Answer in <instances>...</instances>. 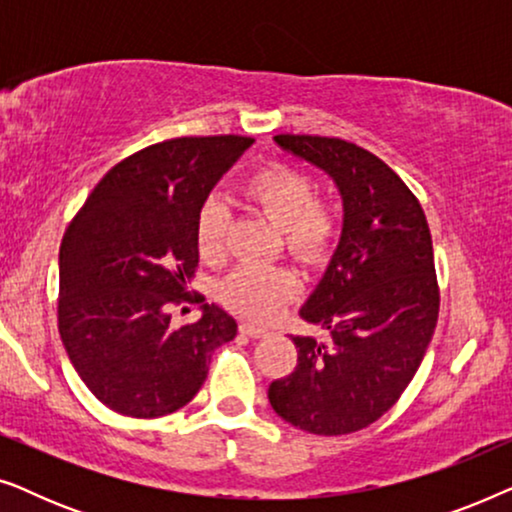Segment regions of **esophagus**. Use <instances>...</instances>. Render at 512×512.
Here are the masks:
<instances>
[{"instance_id": "obj_1", "label": "esophagus", "mask_w": 512, "mask_h": 512, "mask_svg": "<svg viewBox=\"0 0 512 512\" xmlns=\"http://www.w3.org/2000/svg\"><path fill=\"white\" fill-rule=\"evenodd\" d=\"M240 331L244 335H249V338H265L270 331L265 326H258V324H240Z\"/></svg>"}]
</instances>
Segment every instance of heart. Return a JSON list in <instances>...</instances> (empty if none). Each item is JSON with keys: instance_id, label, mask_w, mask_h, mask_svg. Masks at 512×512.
Instances as JSON below:
<instances>
[{"instance_id": "b5f03b06", "label": "heart", "mask_w": 512, "mask_h": 512, "mask_svg": "<svg viewBox=\"0 0 512 512\" xmlns=\"http://www.w3.org/2000/svg\"><path fill=\"white\" fill-rule=\"evenodd\" d=\"M249 202L284 230L286 249L303 263H321L338 235V216L317 202L312 179L296 167L272 163L258 170L247 184ZM228 207L219 198L202 202L195 219V240L205 261H219L226 251ZM296 291V277L279 265H242L219 286V296L242 317L268 319Z\"/></svg>"}]
</instances>
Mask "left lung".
<instances>
[{
    "label": "left lung",
    "mask_w": 512,
    "mask_h": 512,
    "mask_svg": "<svg viewBox=\"0 0 512 512\" xmlns=\"http://www.w3.org/2000/svg\"><path fill=\"white\" fill-rule=\"evenodd\" d=\"M275 144L333 179L342 230L298 310L328 338L291 335L298 366L268 398L298 429L354 433L398 401L431 342L440 298L429 223L401 177L361 146L310 135H277Z\"/></svg>",
    "instance_id": "8db88e82"
}]
</instances>
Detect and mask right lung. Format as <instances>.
Segmentation results:
<instances>
[{
  "instance_id": "add662e5",
  "label": "right lung",
  "mask_w": 512,
  "mask_h": 512,
  "mask_svg": "<svg viewBox=\"0 0 512 512\" xmlns=\"http://www.w3.org/2000/svg\"><path fill=\"white\" fill-rule=\"evenodd\" d=\"M254 144L249 137H179L104 174L60 247V338L97 401L128 417L184 408L214 349L237 335L219 305L174 331L198 265L195 219L212 188Z\"/></svg>"
}]
</instances>
